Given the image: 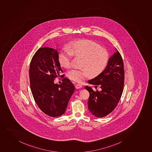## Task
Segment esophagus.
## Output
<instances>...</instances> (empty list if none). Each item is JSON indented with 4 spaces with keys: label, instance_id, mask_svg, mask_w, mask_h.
I'll list each match as a JSON object with an SVG mask.
<instances>
[{
    "label": "esophagus",
    "instance_id": "1",
    "mask_svg": "<svg viewBox=\"0 0 152 152\" xmlns=\"http://www.w3.org/2000/svg\"><path fill=\"white\" fill-rule=\"evenodd\" d=\"M75 88H77V89H78V88H82V86L81 85H80V84H77V85H75Z\"/></svg>",
    "mask_w": 152,
    "mask_h": 152
}]
</instances>
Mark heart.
Returning a JSON list of instances; mask_svg holds the SVG:
<instances>
[{
	"label": "heart",
	"mask_w": 152,
	"mask_h": 152,
	"mask_svg": "<svg viewBox=\"0 0 152 152\" xmlns=\"http://www.w3.org/2000/svg\"><path fill=\"white\" fill-rule=\"evenodd\" d=\"M72 56L82 58L80 69H73L67 72V77L75 82H82L91 75L96 77L104 70L109 62V54L107 50L102 48L98 43L88 39H80L69 43L66 50L58 54V61L61 66L69 68Z\"/></svg>",
	"instance_id": "1"
}]
</instances>
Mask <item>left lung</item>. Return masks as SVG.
Segmentation results:
<instances>
[{
  "label": "left lung",
  "instance_id": "obj_1",
  "mask_svg": "<svg viewBox=\"0 0 152 152\" xmlns=\"http://www.w3.org/2000/svg\"><path fill=\"white\" fill-rule=\"evenodd\" d=\"M124 62L118 50L110 58L107 66L100 75L88 80L91 85L99 86L101 91H94L86 86L90 93L88 109L95 117L102 118L112 113L121 98L124 86Z\"/></svg>",
  "mask_w": 152,
  "mask_h": 152
}]
</instances>
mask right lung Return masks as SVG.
<instances>
[{"mask_svg": "<svg viewBox=\"0 0 152 152\" xmlns=\"http://www.w3.org/2000/svg\"><path fill=\"white\" fill-rule=\"evenodd\" d=\"M58 58L56 50L48 47L39 48L32 57L29 70L34 99L42 112L51 117H59L65 113L75 90L73 83L66 77L61 85L54 83L55 78L62 72Z\"/></svg>", "mask_w": 152, "mask_h": 152, "instance_id": "add662e5", "label": "right lung"}]
</instances>
